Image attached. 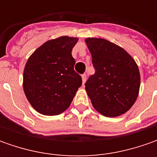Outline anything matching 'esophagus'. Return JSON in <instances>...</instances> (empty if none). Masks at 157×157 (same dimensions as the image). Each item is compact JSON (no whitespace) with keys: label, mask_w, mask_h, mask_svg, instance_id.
<instances>
[{"label":"esophagus","mask_w":157,"mask_h":157,"mask_svg":"<svg viewBox=\"0 0 157 157\" xmlns=\"http://www.w3.org/2000/svg\"><path fill=\"white\" fill-rule=\"evenodd\" d=\"M86 74H83L82 75V82H83V85L86 83Z\"/></svg>","instance_id":"obj_1"}]
</instances>
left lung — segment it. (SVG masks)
<instances>
[{"label": "left lung", "instance_id": "8db88e82", "mask_svg": "<svg viewBox=\"0 0 157 157\" xmlns=\"http://www.w3.org/2000/svg\"><path fill=\"white\" fill-rule=\"evenodd\" d=\"M86 43L95 69L85 85L87 95L102 115L120 116L129 110L138 97V66L124 49L107 40L89 37Z\"/></svg>", "mask_w": 157, "mask_h": 157}]
</instances>
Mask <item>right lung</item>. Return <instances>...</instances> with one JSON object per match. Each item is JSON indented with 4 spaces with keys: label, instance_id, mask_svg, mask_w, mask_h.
Segmentation results:
<instances>
[{
    "label": "right lung",
    "instance_id": "right-lung-1",
    "mask_svg": "<svg viewBox=\"0 0 157 157\" xmlns=\"http://www.w3.org/2000/svg\"><path fill=\"white\" fill-rule=\"evenodd\" d=\"M78 37L63 36L49 40L29 57L23 71V91L35 110L57 115L71 105L81 76L74 71L71 56Z\"/></svg>",
    "mask_w": 157,
    "mask_h": 157
}]
</instances>
